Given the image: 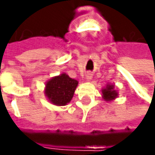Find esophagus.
Listing matches in <instances>:
<instances>
[{"mask_svg":"<svg viewBox=\"0 0 155 155\" xmlns=\"http://www.w3.org/2000/svg\"><path fill=\"white\" fill-rule=\"evenodd\" d=\"M85 78H86L87 81H90V80L92 79V74H91L90 72H87V73L85 74Z\"/></svg>","mask_w":155,"mask_h":155,"instance_id":"obj_1","label":"esophagus"}]
</instances>
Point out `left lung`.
Here are the masks:
<instances>
[{"instance_id":"8db88e82","label":"left lung","mask_w":155,"mask_h":155,"mask_svg":"<svg viewBox=\"0 0 155 155\" xmlns=\"http://www.w3.org/2000/svg\"><path fill=\"white\" fill-rule=\"evenodd\" d=\"M118 92L115 90L114 84H107L105 88L102 89V97L105 101H110L114 100L117 97Z\"/></svg>"}]
</instances>
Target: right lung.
Wrapping results in <instances>:
<instances>
[{
    "mask_svg": "<svg viewBox=\"0 0 155 155\" xmlns=\"http://www.w3.org/2000/svg\"><path fill=\"white\" fill-rule=\"evenodd\" d=\"M77 85L78 81L71 78L66 73H62L46 82L45 94L51 103L65 106L71 100Z\"/></svg>",
    "mask_w": 155,
    "mask_h": 155,
    "instance_id": "1",
    "label": "right lung"
}]
</instances>
